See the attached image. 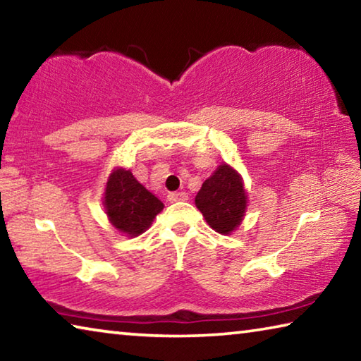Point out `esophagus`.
<instances>
[{
    "label": "esophagus",
    "mask_w": 361,
    "mask_h": 361,
    "mask_svg": "<svg viewBox=\"0 0 361 361\" xmlns=\"http://www.w3.org/2000/svg\"><path fill=\"white\" fill-rule=\"evenodd\" d=\"M167 199L170 202H180V200H188V194L186 192H169Z\"/></svg>",
    "instance_id": "1"
}]
</instances>
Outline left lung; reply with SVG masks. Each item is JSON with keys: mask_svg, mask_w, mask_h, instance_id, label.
<instances>
[{"mask_svg": "<svg viewBox=\"0 0 361 361\" xmlns=\"http://www.w3.org/2000/svg\"><path fill=\"white\" fill-rule=\"evenodd\" d=\"M195 205L202 212L210 228L219 234H229L242 223L247 209V194L242 178L229 166H219L209 180L204 181L195 195Z\"/></svg>", "mask_w": 361, "mask_h": 361, "instance_id": "1", "label": "left lung"}]
</instances>
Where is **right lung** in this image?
Returning <instances> with one entry per match:
<instances>
[{"mask_svg": "<svg viewBox=\"0 0 361 361\" xmlns=\"http://www.w3.org/2000/svg\"><path fill=\"white\" fill-rule=\"evenodd\" d=\"M105 209L114 228L133 237L149 228L164 204L140 185L132 172L118 169L106 183Z\"/></svg>", "mask_w": 361, "mask_h": 361, "instance_id": "1", "label": "right lung"}]
</instances>
